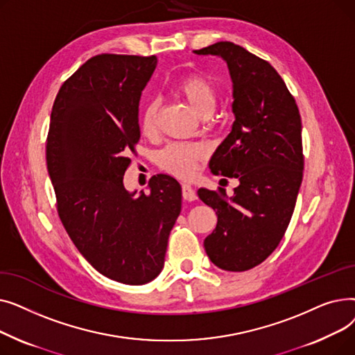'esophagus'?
Returning <instances> with one entry per match:
<instances>
[{
	"instance_id": "esophagus-1",
	"label": "esophagus",
	"mask_w": 355,
	"mask_h": 355,
	"mask_svg": "<svg viewBox=\"0 0 355 355\" xmlns=\"http://www.w3.org/2000/svg\"><path fill=\"white\" fill-rule=\"evenodd\" d=\"M182 198L187 201L197 200V193L190 184H182Z\"/></svg>"
}]
</instances>
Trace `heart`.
<instances>
[{
    "label": "heart",
    "mask_w": 355,
    "mask_h": 355,
    "mask_svg": "<svg viewBox=\"0 0 355 355\" xmlns=\"http://www.w3.org/2000/svg\"><path fill=\"white\" fill-rule=\"evenodd\" d=\"M175 92L194 109L198 116L211 115L217 103V89L214 83L202 74H189L175 85ZM157 102H149L142 109L141 129L145 135H153L157 130ZM207 149L196 142L168 144L158 154L157 162L161 170L175 177H191L198 164L206 158Z\"/></svg>",
    "instance_id": "obj_1"
}]
</instances>
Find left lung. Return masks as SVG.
<instances>
[{"label": "left lung", "mask_w": 355, "mask_h": 355, "mask_svg": "<svg viewBox=\"0 0 355 355\" xmlns=\"http://www.w3.org/2000/svg\"><path fill=\"white\" fill-rule=\"evenodd\" d=\"M194 53L227 63L234 122L210 170L239 180L232 197L223 189L197 191L217 214L204 249L217 268L245 272L277 248L293 214L304 171L300 109L279 73L246 49L220 42Z\"/></svg>", "instance_id": "left-lung-1"}]
</instances>
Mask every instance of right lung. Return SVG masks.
<instances>
[{"mask_svg":"<svg viewBox=\"0 0 355 355\" xmlns=\"http://www.w3.org/2000/svg\"><path fill=\"white\" fill-rule=\"evenodd\" d=\"M155 67V55L89 59L55 96L46 145L67 234L99 273L126 285L161 273L181 211V185L170 175L149 180V194L123 185L128 155L141 137V93Z\"/></svg>","mask_w":355,"mask_h":355,"instance_id":"add662e5","label":"right lung"}]
</instances>
